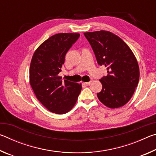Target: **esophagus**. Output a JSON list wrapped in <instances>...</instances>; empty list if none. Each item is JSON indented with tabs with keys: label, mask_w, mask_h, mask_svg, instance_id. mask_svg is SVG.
I'll return each mask as SVG.
<instances>
[{
	"label": "esophagus",
	"mask_w": 156,
	"mask_h": 156,
	"mask_svg": "<svg viewBox=\"0 0 156 156\" xmlns=\"http://www.w3.org/2000/svg\"><path fill=\"white\" fill-rule=\"evenodd\" d=\"M91 81H89V82H86V83H84V84H87V85H89V84H91Z\"/></svg>",
	"instance_id": "1"
}]
</instances>
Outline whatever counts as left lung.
<instances>
[{
	"mask_svg": "<svg viewBox=\"0 0 156 156\" xmlns=\"http://www.w3.org/2000/svg\"><path fill=\"white\" fill-rule=\"evenodd\" d=\"M99 65L108 74L100 81L102 88L97 96L105 106L115 109L130 100L138 86L140 70L133 51L120 37L108 31L84 33Z\"/></svg>",
	"mask_w": 156,
	"mask_h": 156,
	"instance_id": "obj_1",
	"label": "left lung"
}]
</instances>
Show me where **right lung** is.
I'll list each match as a JSON object with an SVG mask.
<instances>
[{
    "instance_id": "1",
    "label": "right lung",
    "mask_w": 156,
    "mask_h": 156,
    "mask_svg": "<svg viewBox=\"0 0 156 156\" xmlns=\"http://www.w3.org/2000/svg\"><path fill=\"white\" fill-rule=\"evenodd\" d=\"M78 33L57 34L44 41L34 53L30 68V83L36 96L49 112L64 114L74 107L81 84L58 76L65 55L78 40Z\"/></svg>"
}]
</instances>
